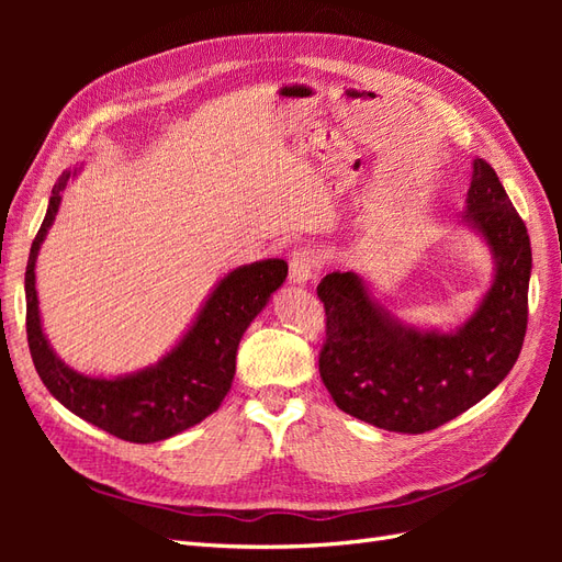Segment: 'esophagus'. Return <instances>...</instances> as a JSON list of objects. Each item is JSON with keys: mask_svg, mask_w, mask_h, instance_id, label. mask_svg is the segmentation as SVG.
<instances>
[{"mask_svg": "<svg viewBox=\"0 0 562 562\" xmlns=\"http://www.w3.org/2000/svg\"><path fill=\"white\" fill-rule=\"evenodd\" d=\"M318 271V255L312 248H297L291 255V283L304 285Z\"/></svg>", "mask_w": 562, "mask_h": 562, "instance_id": "1", "label": "esophagus"}]
</instances>
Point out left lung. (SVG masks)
I'll return each instance as SVG.
<instances>
[{"label": "left lung", "mask_w": 562, "mask_h": 562, "mask_svg": "<svg viewBox=\"0 0 562 562\" xmlns=\"http://www.w3.org/2000/svg\"><path fill=\"white\" fill-rule=\"evenodd\" d=\"M464 225L495 258L479 310L454 333L419 330L391 316L356 271L323 277L321 380L339 411L372 427L424 434L485 398L518 361L527 328L532 248L525 223L485 159L475 157Z\"/></svg>", "instance_id": "1"}]
</instances>
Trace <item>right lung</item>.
I'll list each match as a JSON object with an SVG mask.
<instances>
[{"label": "right lung", "mask_w": 562, "mask_h": 562, "mask_svg": "<svg viewBox=\"0 0 562 562\" xmlns=\"http://www.w3.org/2000/svg\"><path fill=\"white\" fill-rule=\"evenodd\" d=\"M72 176L77 171H65L50 190L46 217L27 258L25 323L32 363L44 386L77 417L131 443H157L217 411L234 380L241 337L285 281L288 265L271 258L229 271L215 285L190 330L157 366L114 380L81 375L58 359L42 333L35 288L37 252Z\"/></svg>", "instance_id": "add662e5"}]
</instances>
